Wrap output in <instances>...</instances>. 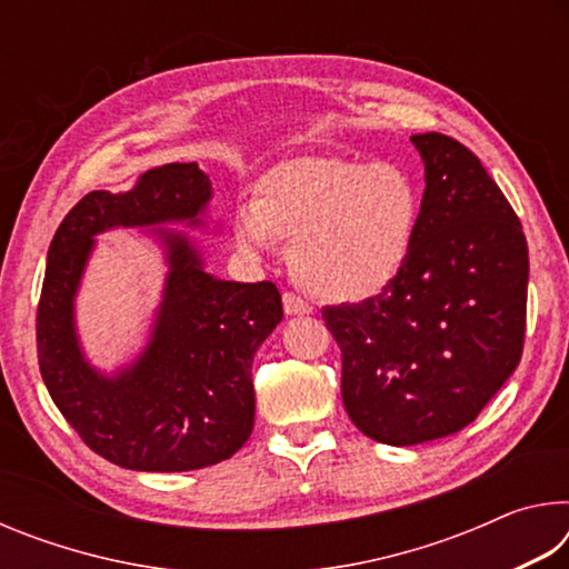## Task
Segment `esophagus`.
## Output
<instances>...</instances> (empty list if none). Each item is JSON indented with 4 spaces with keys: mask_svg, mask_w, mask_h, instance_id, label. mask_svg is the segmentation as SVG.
Wrapping results in <instances>:
<instances>
[{
    "mask_svg": "<svg viewBox=\"0 0 569 569\" xmlns=\"http://www.w3.org/2000/svg\"><path fill=\"white\" fill-rule=\"evenodd\" d=\"M283 311H286L288 316H306V313L313 311V306L308 303L303 296H298V293H293V291H286V293H283Z\"/></svg>",
    "mask_w": 569,
    "mask_h": 569,
    "instance_id": "esophagus-1",
    "label": "esophagus"
}]
</instances>
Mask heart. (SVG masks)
Returning <instances> with one entry per match:
<instances>
[{
	"mask_svg": "<svg viewBox=\"0 0 569 569\" xmlns=\"http://www.w3.org/2000/svg\"><path fill=\"white\" fill-rule=\"evenodd\" d=\"M421 198L393 162L306 158L273 170L236 208V238L246 253L293 243L291 266L308 291L331 301H363L397 281L411 256Z\"/></svg>",
	"mask_w": 569,
	"mask_h": 569,
	"instance_id": "1",
	"label": "heart"
}]
</instances>
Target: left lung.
I'll list each match as a JSON object with an SVG mask.
<instances>
[{"instance_id": "1", "label": "left lung", "mask_w": 569, "mask_h": 569, "mask_svg": "<svg viewBox=\"0 0 569 569\" xmlns=\"http://www.w3.org/2000/svg\"><path fill=\"white\" fill-rule=\"evenodd\" d=\"M411 142L427 188L407 268L379 296L321 311L346 411L391 447L475 421L522 359L527 323V240L505 192L449 134Z\"/></svg>"}]
</instances>
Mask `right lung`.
<instances>
[{
    "label": "right lung",
    "mask_w": 569,
    "mask_h": 569,
    "mask_svg": "<svg viewBox=\"0 0 569 569\" xmlns=\"http://www.w3.org/2000/svg\"><path fill=\"white\" fill-rule=\"evenodd\" d=\"M208 198L210 180L196 162L148 170L128 192H88L64 216L47 256L37 306L44 387L84 445L124 469H203L233 457L253 431V356L283 319L276 283L218 281L186 238L168 233L166 301L138 363L114 379L100 377L84 363L72 326V298L94 233L198 223Z\"/></svg>",
    "instance_id": "1"
}]
</instances>
